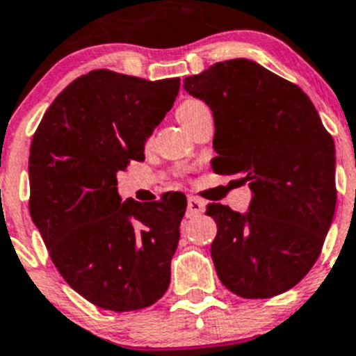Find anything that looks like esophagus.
<instances>
[{
    "mask_svg": "<svg viewBox=\"0 0 356 356\" xmlns=\"http://www.w3.org/2000/svg\"><path fill=\"white\" fill-rule=\"evenodd\" d=\"M206 206H204L202 200L199 197H188V208H186V215L190 216H197V215H202Z\"/></svg>",
    "mask_w": 356,
    "mask_h": 356,
    "instance_id": "1",
    "label": "esophagus"
}]
</instances>
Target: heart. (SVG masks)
Segmentation results:
<instances>
[{
  "mask_svg": "<svg viewBox=\"0 0 356 356\" xmlns=\"http://www.w3.org/2000/svg\"><path fill=\"white\" fill-rule=\"evenodd\" d=\"M197 104H199V102H193V100L184 102V104H182L181 107H179V109H177V118H179V116H181L182 113H186L188 109H191V107H193V105H197Z\"/></svg>",
  "mask_w": 356,
  "mask_h": 356,
  "instance_id": "1",
  "label": "heart"
}]
</instances>
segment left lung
Returning <instances> with one entry per match:
<instances>
[{
  "label": "left lung",
  "mask_w": 356,
  "mask_h": 356,
  "mask_svg": "<svg viewBox=\"0 0 356 356\" xmlns=\"http://www.w3.org/2000/svg\"><path fill=\"white\" fill-rule=\"evenodd\" d=\"M215 118L213 172L242 175L245 215L208 204L211 258L231 292L267 299L298 285L319 258L337 204L335 145L307 92L264 66L233 58L186 76Z\"/></svg>",
  "instance_id": "8db88e82"
}]
</instances>
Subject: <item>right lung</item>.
I'll list each match as a JSON object with an SVG mask.
<instances>
[{
  "label": "right lung",
  "mask_w": 356,
  "mask_h": 356,
  "mask_svg": "<svg viewBox=\"0 0 356 356\" xmlns=\"http://www.w3.org/2000/svg\"><path fill=\"white\" fill-rule=\"evenodd\" d=\"M179 86L92 70L60 91L30 145L33 224L67 285L105 310L147 308L170 285L186 197L122 202L116 174L145 159Z\"/></svg>",
  "instance_id": "right-lung-1"
}]
</instances>
